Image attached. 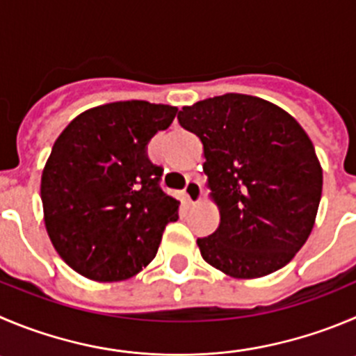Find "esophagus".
<instances>
[{"label": "esophagus", "instance_id": "1", "mask_svg": "<svg viewBox=\"0 0 356 356\" xmlns=\"http://www.w3.org/2000/svg\"><path fill=\"white\" fill-rule=\"evenodd\" d=\"M184 195L189 204H200L202 202V186L197 179H189L184 188Z\"/></svg>", "mask_w": 356, "mask_h": 356}]
</instances>
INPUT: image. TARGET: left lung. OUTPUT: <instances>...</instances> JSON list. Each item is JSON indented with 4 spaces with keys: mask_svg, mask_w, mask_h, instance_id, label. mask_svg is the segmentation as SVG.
I'll return each mask as SVG.
<instances>
[{
    "mask_svg": "<svg viewBox=\"0 0 356 356\" xmlns=\"http://www.w3.org/2000/svg\"><path fill=\"white\" fill-rule=\"evenodd\" d=\"M179 124L204 145L219 227L198 238L202 258L235 279L283 268L316 221L323 170L297 119L258 96L227 92L182 107Z\"/></svg>",
    "mask_w": 356,
    "mask_h": 356,
    "instance_id": "8db88e82",
    "label": "left lung"
}]
</instances>
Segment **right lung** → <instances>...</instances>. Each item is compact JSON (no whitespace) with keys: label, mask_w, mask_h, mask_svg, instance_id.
Returning <instances> with one entry per match:
<instances>
[{"label":"right lung","mask_w":356,"mask_h":356,"mask_svg":"<svg viewBox=\"0 0 356 356\" xmlns=\"http://www.w3.org/2000/svg\"><path fill=\"white\" fill-rule=\"evenodd\" d=\"M177 107L144 99L88 108L61 131L42 172L43 221L59 257L84 277L115 283L154 260L179 202L145 154Z\"/></svg>","instance_id":"add662e5"}]
</instances>
